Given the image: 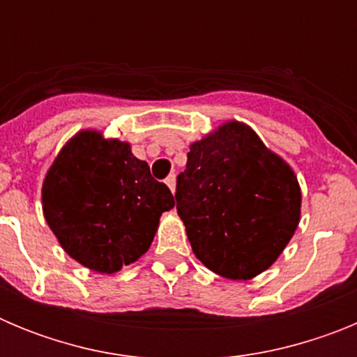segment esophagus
Wrapping results in <instances>:
<instances>
[{"instance_id": "obj_1", "label": "esophagus", "mask_w": 357, "mask_h": 357, "mask_svg": "<svg viewBox=\"0 0 357 357\" xmlns=\"http://www.w3.org/2000/svg\"><path fill=\"white\" fill-rule=\"evenodd\" d=\"M166 185H168V188L172 189V193H175V189H176V176H175V175H169L168 178H166Z\"/></svg>"}]
</instances>
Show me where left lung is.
Returning a JSON list of instances; mask_svg holds the SVG:
<instances>
[{
  "instance_id": "1",
  "label": "left lung",
  "mask_w": 357,
  "mask_h": 357,
  "mask_svg": "<svg viewBox=\"0 0 357 357\" xmlns=\"http://www.w3.org/2000/svg\"><path fill=\"white\" fill-rule=\"evenodd\" d=\"M175 198L197 259L232 280L272 266L301 222L291 166L236 119L189 144Z\"/></svg>"
}]
</instances>
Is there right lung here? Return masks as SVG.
<instances>
[{
    "instance_id": "1",
    "label": "right lung",
    "mask_w": 357,
    "mask_h": 357,
    "mask_svg": "<svg viewBox=\"0 0 357 357\" xmlns=\"http://www.w3.org/2000/svg\"><path fill=\"white\" fill-rule=\"evenodd\" d=\"M40 195L46 223L66 254L107 275L146 254L160 214L175 207L168 185L150 175L130 143L93 128L62 146Z\"/></svg>"
}]
</instances>
